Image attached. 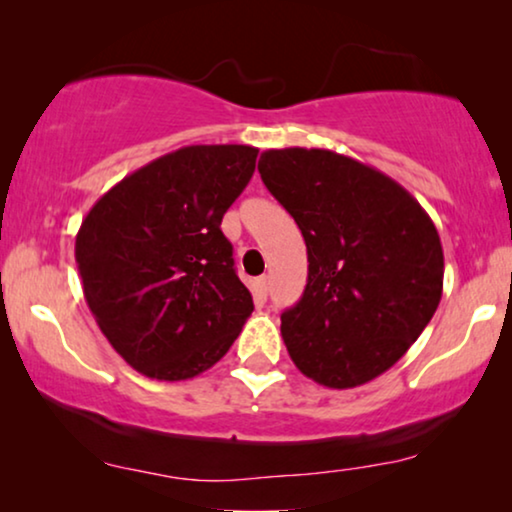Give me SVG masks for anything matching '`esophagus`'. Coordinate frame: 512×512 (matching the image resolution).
<instances>
[{"label": "esophagus", "mask_w": 512, "mask_h": 512, "mask_svg": "<svg viewBox=\"0 0 512 512\" xmlns=\"http://www.w3.org/2000/svg\"><path fill=\"white\" fill-rule=\"evenodd\" d=\"M254 296L258 303H265L268 300V277H258L254 282Z\"/></svg>", "instance_id": "1"}]
</instances>
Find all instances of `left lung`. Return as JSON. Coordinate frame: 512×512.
<instances>
[{"instance_id":"left-lung-1","label":"left lung","mask_w":512,"mask_h":512,"mask_svg":"<svg viewBox=\"0 0 512 512\" xmlns=\"http://www.w3.org/2000/svg\"><path fill=\"white\" fill-rule=\"evenodd\" d=\"M263 184L307 244L303 298L282 314L298 370L352 389L389 370L443 296V247L422 205L375 167L328 149H270Z\"/></svg>"}]
</instances>
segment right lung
Wrapping results in <instances>:
<instances>
[{"label": "right lung", "instance_id": "add662e5", "mask_svg": "<svg viewBox=\"0 0 512 512\" xmlns=\"http://www.w3.org/2000/svg\"><path fill=\"white\" fill-rule=\"evenodd\" d=\"M258 149L195 144L139 167L76 233L83 296L111 347L151 380H191L228 352L254 312L221 219Z\"/></svg>", "mask_w": 512, "mask_h": 512}]
</instances>
